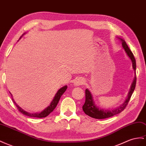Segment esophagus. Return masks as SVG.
Here are the masks:
<instances>
[{"label": "esophagus", "mask_w": 146, "mask_h": 146, "mask_svg": "<svg viewBox=\"0 0 146 146\" xmlns=\"http://www.w3.org/2000/svg\"><path fill=\"white\" fill-rule=\"evenodd\" d=\"M84 83V81L82 79V78H77L76 80H74V85L76 86H78L82 85Z\"/></svg>", "instance_id": "obj_1"}]
</instances>
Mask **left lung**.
<instances>
[{
	"label": "left lung",
	"mask_w": 146,
	"mask_h": 146,
	"mask_svg": "<svg viewBox=\"0 0 146 146\" xmlns=\"http://www.w3.org/2000/svg\"><path fill=\"white\" fill-rule=\"evenodd\" d=\"M121 42L122 48H123L125 52L127 54L128 58L130 59L132 62L133 69L135 71V78H134L133 81L131 84L130 89L128 93V96L127 99L124 101V102L120 106L115 109H101V108L98 107L95 104V102L93 100V98L92 96V93L90 92L88 89L85 90V102L84 106H82L83 111L85 113V114L88 115V116L91 117L94 119H104L106 118H109L112 117L122 112L125 109L126 106H127L128 102L130 100V98L132 95V94L135 90L136 83V60L135 58L133 56V54L131 52V50L128 48V45L126 44V42L121 38L117 37Z\"/></svg>",
	"instance_id": "obj_1"
}]
</instances>
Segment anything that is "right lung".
<instances>
[{"mask_svg":"<svg viewBox=\"0 0 146 146\" xmlns=\"http://www.w3.org/2000/svg\"><path fill=\"white\" fill-rule=\"evenodd\" d=\"M21 37H20V38H21ZM20 38H19V39H20ZM67 88H68V86L65 85L64 86H62V87L60 89H59V90L57 92L56 94H55V96L53 99L52 101L51 102L50 104L48 106V107L46 108L44 110H43V111L40 112H35V113H34H34H30V112H26V111H25L24 109H23L21 107H19V106L15 102L13 98L12 97V94H11V93H10L11 94V97H12V100H13V102L15 103V104L17 106L18 111L20 112L21 113H22L23 114H24V115H25L31 117L44 118V117L48 116L51 112L53 111V110L55 109V108L56 107L58 102H59V101H60V98L61 97L62 94H63V93L66 92Z\"/></svg>","mask_w":146,"mask_h":146,"instance_id":"obj_1","label":"right lung"}]
</instances>
